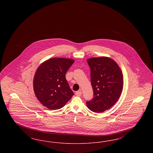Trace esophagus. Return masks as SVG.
<instances>
[{
	"instance_id": "34e87169",
	"label": "esophagus",
	"mask_w": 153,
	"mask_h": 153,
	"mask_svg": "<svg viewBox=\"0 0 153 153\" xmlns=\"http://www.w3.org/2000/svg\"><path fill=\"white\" fill-rule=\"evenodd\" d=\"M81 94H82V92H81V91H76V92H75V94L76 96H80L81 95Z\"/></svg>"
}]
</instances>
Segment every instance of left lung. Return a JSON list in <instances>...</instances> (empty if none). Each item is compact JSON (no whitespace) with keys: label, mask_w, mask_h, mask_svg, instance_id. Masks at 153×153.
<instances>
[{"label":"left lung","mask_w":153,"mask_h":153,"mask_svg":"<svg viewBox=\"0 0 153 153\" xmlns=\"http://www.w3.org/2000/svg\"><path fill=\"white\" fill-rule=\"evenodd\" d=\"M87 62L94 97L86 102L87 106L93 112H102L111 108L122 94L123 73L117 62L108 57L89 58Z\"/></svg>","instance_id":"8db88e82"}]
</instances>
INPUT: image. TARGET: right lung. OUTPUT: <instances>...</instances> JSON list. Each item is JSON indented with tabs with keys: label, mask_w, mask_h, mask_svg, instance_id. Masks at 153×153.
<instances>
[{
	"label": "right lung",
	"mask_w": 153,
	"mask_h": 153,
	"mask_svg": "<svg viewBox=\"0 0 153 153\" xmlns=\"http://www.w3.org/2000/svg\"><path fill=\"white\" fill-rule=\"evenodd\" d=\"M71 58H51L36 69L33 88L37 99L49 109L63 107L73 96V91L66 80L65 74L73 64Z\"/></svg>",
	"instance_id": "obj_1"
}]
</instances>
